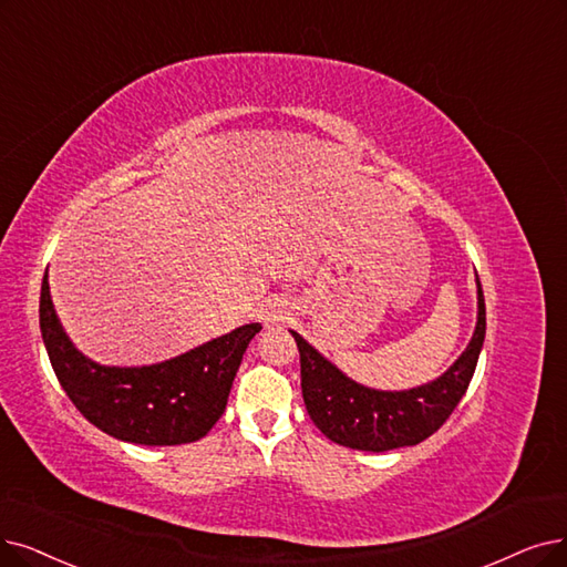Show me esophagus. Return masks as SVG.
<instances>
[{
	"mask_svg": "<svg viewBox=\"0 0 567 567\" xmlns=\"http://www.w3.org/2000/svg\"><path fill=\"white\" fill-rule=\"evenodd\" d=\"M286 313H288V307H286L284 300H277V298L275 300H265V305L258 311V321L265 328H271V326L281 323L286 319Z\"/></svg>",
	"mask_w": 567,
	"mask_h": 567,
	"instance_id": "1",
	"label": "esophagus"
}]
</instances>
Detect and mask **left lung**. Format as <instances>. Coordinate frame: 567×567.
Returning <instances> with one entry per match:
<instances>
[{
	"label": "left lung",
	"instance_id": "left-lung-1",
	"mask_svg": "<svg viewBox=\"0 0 567 567\" xmlns=\"http://www.w3.org/2000/svg\"><path fill=\"white\" fill-rule=\"evenodd\" d=\"M300 351L302 398L309 419L334 444L358 451H391L430 437L456 410L486 337V305L477 277V326L470 344L444 374L404 391L362 386L339 370L302 334L290 330Z\"/></svg>",
	"mask_w": 567,
	"mask_h": 567
}]
</instances>
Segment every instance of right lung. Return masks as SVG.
<instances>
[{"instance_id":"1","label":"right lung","mask_w":567,"mask_h":567,"mask_svg":"<svg viewBox=\"0 0 567 567\" xmlns=\"http://www.w3.org/2000/svg\"><path fill=\"white\" fill-rule=\"evenodd\" d=\"M39 328L51 365L76 410L102 433L130 444L174 446L205 437L225 412L248 342V323L186 353L142 368L100 365L64 332L43 275Z\"/></svg>"}]
</instances>
